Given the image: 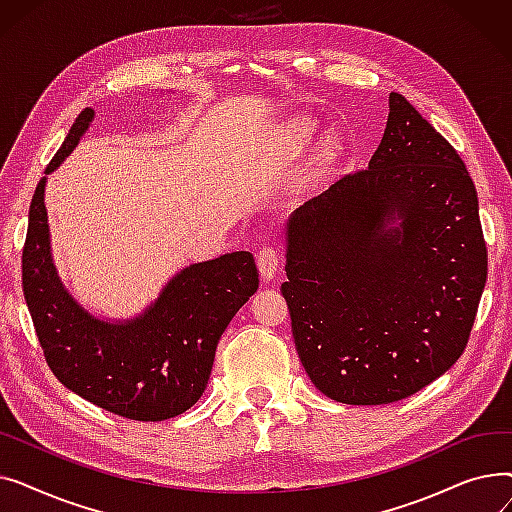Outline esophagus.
<instances>
[{
	"label": "esophagus",
	"mask_w": 512,
	"mask_h": 512,
	"mask_svg": "<svg viewBox=\"0 0 512 512\" xmlns=\"http://www.w3.org/2000/svg\"><path fill=\"white\" fill-rule=\"evenodd\" d=\"M282 261V251L278 247H270L265 245L257 251V267H259V274L263 280H272L278 272Z\"/></svg>",
	"instance_id": "esophagus-1"
}]
</instances>
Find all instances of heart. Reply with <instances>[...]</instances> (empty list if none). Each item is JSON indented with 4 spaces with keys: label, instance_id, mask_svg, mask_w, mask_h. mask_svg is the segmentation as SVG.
Wrapping results in <instances>:
<instances>
[{
    "label": "heart",
    "instance_id": "b5f03b06",
    "mask_svg": "<svg viewBox=\"0 0 512 512\" xmlns=\"http://www.w3.org/2000/svg\"><path fill=\"white\" fill-rule=\"evenodd\" d=\"M313 130H315L313 124H301V126L297 128V139H299L301 143L309 141V139L313 137Z\"/></svg>",
    "mask_w": 512,
    "mask_h": 512
}]
</instances>
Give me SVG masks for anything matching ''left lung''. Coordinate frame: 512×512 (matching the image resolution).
<instances>
[{"mask_svg": "<svg viewBox=\"0 0 512 512\" xmlns=\"http://www.w3.org/2000/svg\"><path fill=\"white\" fill-rule=\"evenodd\" d=\"M286 276L294 346L332 400L388 405L463 355L488 278L477 191L400 93L369 168L294 211Z\"/></svg>", "mask_w": 512, "mask_h": 512, "instance_id": "obj_1", "label": "left lung"}]
</instances>
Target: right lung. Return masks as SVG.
<instances>
[{
	"instance_id": "right-lung-1",
	"label": "right lung",
	"mask_w": 512,
	"mask_h": 512,
	"mask_svg": "<svg viewBox=\"0 0 512 512\" xmlns=\"http://www.w3.org/2000/svg\"><path fill=\"white\" fill-rule=\"evenodd\" d=\"M93 120L83 110L45 168L56 170ZM45 178L39 180L22 249V290L53 375L99 409L134 421H164L201 398L218 342L259 286L251 253L236 251L182 270L145 315L105 324L80 309L49 255Z\"/></svg>"
}]
</instances>
